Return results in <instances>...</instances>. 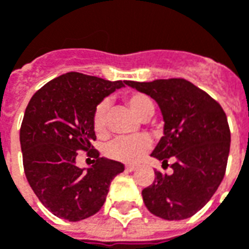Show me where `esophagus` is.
Segmentation results:
<instances>
[{"mask_svg": "<svg viewBox=\"0 0 249 249\" xmlns=\"http://www.w3.org/2000/svg\"><path fill=\"white\" fill-rule=\"evenodd\" d=\"M136 165H125V171L126 172H133V171H136Z\"/></svg>", "mask_w": 249, "mask_h": 249, "instance_id": "34e87169", "label": "esophagus"}]
</instances>
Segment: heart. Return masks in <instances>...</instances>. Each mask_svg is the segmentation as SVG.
<instances>
[{"mask_svg":"<svg viewBox=\"0 0 249 249\" xmlns=\"http://www.w3.org/2000/svg\"><path fill=\"white\" fill-rule=\"evenodd\" d=\"M125 104L128 108L140 120H148L155 113V104L149 96L144 93H132L125 97ZM109 103L104 100L94 109L93 113V129L98 137H104L108 133L107 125V113ZM151 149V140L146 136L136 137H120L113 140L105 149L107 156L123 162H136Z\"/></svg>","mask_w":249,"mask_h":249,"instance_id":"obj_1","label":"heart"}]
</instances>
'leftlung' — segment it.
<instances>
[{"instance_id": "1", "label": "left lung", "mask_w": 249, "mask_h": 249, "mask_svg": "<svg viewBox=\"0 0 249 249\" xmlns=\"http://www.w3.org/2000/svg\"><path fill=\"white\" fill-rule=\"evenodd\" d=\"M126 85L151 96L160 107L164 136L151 156L162 165L172 160V175L155 172L153 184L142 189L145 207L161 219H188L208 203L224 178L231 145L224 110L184 78Z\"/></svg>"}]
</instances>
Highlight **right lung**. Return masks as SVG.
Masks as SVG:
<instances>
[{
	"label": "right lung",
	"mask_w": 249,
	"mask_h": 249,
	"mask_svg": "<svg viewBox=\"0 0 249 249\" xmlns=\"http://www.w3.org/2000/svg\"><path fill=\"white\" fill-rule=\"evenodd\" d=\"M126 84L71 71L30 98L19 129L25 176L57 217L80 221L97 213L112 180L124 171L121 162L100 157L93 149L92 120L98 103ZM78 150H89L96 159L92 167H76Z\"/></svg>",
	"instance_id": "right-lung-1"
}]
</instances>
